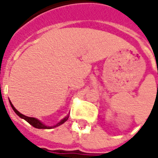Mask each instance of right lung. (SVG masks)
Wrapping results in <instances>:
<instances>
[{"label":"right lung","mask_w":158,"mask_h":158,"mask_svg":"<svg viewBox=\"0 0 158 158\" xmlns=\"http://www.w3.org/2000/svg\"><path fill=\"white\" fill-rule=\"evenodd\" d=\"M9 102H10V105H11V106H12V108L13 109V111L15 112L16 114L18 115V116H19L21 118L24 119L25 121H27V122L29 123V124H31V125L33 126V127H35V128H36V129H53V128H56V127H57V126H60L61 124H62L63 123H65L68 119H69V115L68 114L67 116L64 118H62L60 122H58L56 124H55V125L53 126H47L45 125V123H43L41 122V121H40L39 119L35 118H30V117H27L25 116V115H23V114H22V113H20L18 111V110L16 109L15 107H14V106L12 105V102H11V101H9Z\"/></svg>","instance_id":"right-lung-1"}]
</instances>
